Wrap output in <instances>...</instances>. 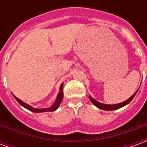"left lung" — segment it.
<instances>
[{
  "label": "left lung",
  "mask_w": 147,
  "mask_h": 147,
  "mask_svg": "<svg viewBox=\"0 0 147 147\" xmlns=\"http://www.w3.org/2000/svg\"><path fill=\"white\" fill-rule=\"evenodd\" d=\"M139 90V89H138ZM138 90H136V92H135L129 98L124 101V102H121V103H118V104H114V105H107V104H103V103H101V102L96 101L95 99H94L91 97V96H89V99L90 102H92L94 105H95L96 107H98V109H101L102 110H106V111H111V110H116V109H118L122 108L123 106H125L126 105H127L130 102H131V100L134 98V97L136 94V93L138 91Z\"/></svg>",
  "instance_id": "obj_1"
}]
</instances>
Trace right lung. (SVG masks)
<instances>
[{
	"mask_svg": "<svg viewBox=\"0 0 147 147\" xmlns=\"http://www.w3.org/2000/svg\"><path fill=\"white\" fill-rule=\"evenodd\" d=\"M12 95L14 96V98H16V100L17 101L20 105H22L23 107L26 108L28 110L31 111L33 113H45V112H53V111L57 110L58 109V107L60 106L61 103L62 102V100H63V98H64V94H63V83H61V86H60V91L58 93L57 96V99L56 101L54 102V103L49 108H45V109H36L32 107L31 105H28L27 103H25L23 101H21L20 99H19L18 98H16V96L12 94Z\"/></svg>",
	"mask_w": 147,
	"mask_h": 147,
	"instance_id": "1",
	"label": "right lung"
}]
</instances>
